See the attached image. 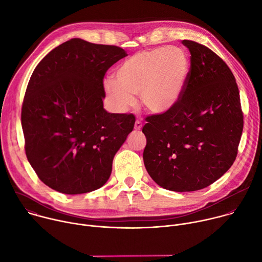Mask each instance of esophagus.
I'll use <instances>...</instances> for the list:
<instances>
[{"mask_svg": "<svg viewBox=\"0 0 262 262\" xmlns=\"http://www.w3.org/2000/svg\"><path fill=\"white\" fill-rule=\"evenodd\" d=\"M142 126H143V124H142V122H141V121L137 120V121L135 122V129H136V130H141Z\"/></svg>", "mask_w": 262, "mask_h": 262, "instance_id": "esophagus-1", "label": "esophagus"}]
</instances>
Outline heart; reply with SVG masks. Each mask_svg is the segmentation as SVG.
<instances>
[{
    "instance_id": "b5f03b06",
    "label": "heart",
    "mask_w": 262,
    "mask_h": 262,
    "mask_svg": "<svg viewBox=\"0 0 262 262\" xmlns=\"http://www.w3.org/2000/svg\"><path fill=\"white\" fill-rule=\"evenodd\" d=\"M190 68V57L185 50L160 47L126 59L116 70V81L106 79L103 87L111 104L118 111L133 105V94H139L146 110L163 114L179 101Z\"/></svg>"
}]
</instances>
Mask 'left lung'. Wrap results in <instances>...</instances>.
<instances>
[{
    "label": "left lung",
    "mask_w": 262,
    "mask_h": 262,
    "mask_svg": "<svg viewBox=\"0 0 262 262\" xmlns=\"http://www.w3.org/2000/svg\"><path fill=\"white\" fill-rule=\"evenodd\" d=\"M182 43L191 53L189 78L173 108L145 118L143 160L162 188L193 192L213 183L234 163L244 114L228 65L201 43Z\"/></svg>",
    "instance_id": "left-lung-1"
}]
</instances>
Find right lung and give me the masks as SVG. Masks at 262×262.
<instances>
[{"mask_svg": "<svg viewBox=\"0 0 262 262\" xmlns=\"http://www.w3.org/2000/svg\"><path fill=\"white\" fill-rule=\"evenodd\" d=\"M126 56L116 46L73 38L34 69L21 106L25 150L37 176L51 189L77 195L107 181L136 117L103 108V78Z\"/></svg>", "mask_w": 262, "mask_h": 262, "instance_id": "1", "label": "right lung"}]
</instances>
